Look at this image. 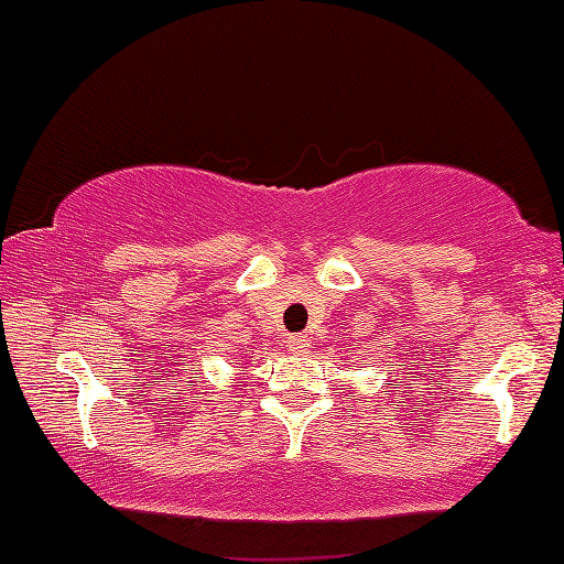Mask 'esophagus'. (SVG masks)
Returning <instances> with one entry per match:
<instances>
[{"instance_id": "obj_1", "label": "esophagus", "mask_w": 564, "mask_h": 564, "mask_svg": "<svg viewBox=\"0 0 564 564\" xmlns=\"http://www.w3.org/2000/svg\"><path fill=\"white\" fill-rule=\"evenodd\" d=\"M289 348H292L296 356H302V352H307V348H311V339L302 337V334H292V337H289Z\"/></svg>"}]
</instances>
